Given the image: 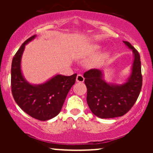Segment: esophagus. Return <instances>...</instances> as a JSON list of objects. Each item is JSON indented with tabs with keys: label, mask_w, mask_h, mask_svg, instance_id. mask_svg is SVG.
<instances>
[{
	"label": "esophagus",
	"mask_w": 153,
	"mask_h": 153,
	"mask_svg": "<svg viewBox=\"0 0 153 153\" xmlns=\"http://www.w3.org/2000/svg\"><path fill=\"white\" fill-rule=\"evenodd\" d=\"M84 80H85V78H84L83 75H81V74H78L77 75L76 77V81L78 82H82L84 81Z\"/></svg>",
	"instance_id": "esophagus-1"
}]
</instances>
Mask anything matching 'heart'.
I'll return each instance as SVG.
<instances>
[{
	"label": "heart",
	"mask_w": 153,
	"mask_h": 153,
	"mask_svg": "<svg viewBox=\"0 0 153 153\" xmlns=\"http://www.w3.org/2000/svg\"><path fill=\"white\" fill-rule=\"evenodd\" d=\"M98 48H99V47H98V46L94 47H93L92 50H91V52H94L96 50H98ZM107 56H108V55H107V54H106V53H103V54H100V55L98 56V57L94 59V63H100V62H101L103 60H104V59L106 58Z\"/></svg>",
	"instance_id": "b5f03b06"
}]
</instances>
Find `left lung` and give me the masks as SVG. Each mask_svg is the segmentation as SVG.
<instances>
[{"mask_svg":"<svg viewBox=\"0 0 153 153\" xmlns=\"http://www.w3.org/2000/svg\"><path fill=\"white\" fill-rule=\"evenodd\" d=\"M134 53L131 73L127 81L122 85L105 82L102 71L91 69L84 73L87 87V103L93 114L101 119L122 117L134 106L142 85L141 61L137 50L128 42H123Z\"/></svg>","mask_w":153,"mask_h":153,"instance_id":"left-lung-1","label":"left lung"}]
</instances>
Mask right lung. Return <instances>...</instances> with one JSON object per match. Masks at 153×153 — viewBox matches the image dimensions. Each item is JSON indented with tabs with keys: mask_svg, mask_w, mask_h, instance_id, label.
I'll return each mask as SVG.
<instances>
[{
	"mask_svg": "<svg viewBox=\"0 0 153 153\" xmlns=\"http://www.w3.org/2000/svg\"><path fill=\"white\" fill-rule=\"evenodd\" d=\"M36 37L26 39L15 54L11 64V92L22 109L33 118L47 121L60 112L65 100L75 82L77 74L71 76L57 75L45 83L38 85L29 83L23 77L21 59L25 45Z\"/></svg>",
	"mask_w": 153,
	"mask_h": 153,
	"instance_id": "right-lung-1",
	"label": "right lung"
}]
</instances>
